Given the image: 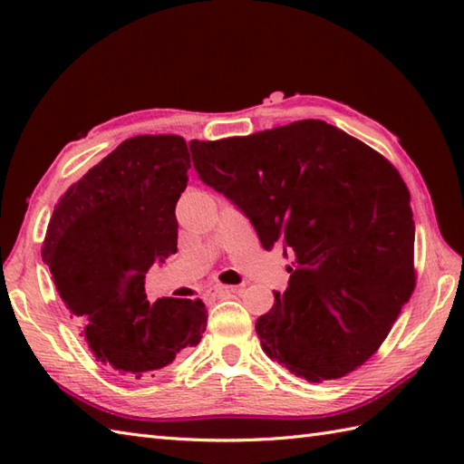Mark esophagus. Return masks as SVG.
Listing matches in <instances>:
<instances>
[{"instance_id": "obj_1", "label": "esophagus", "mask_w": 464, "mask_h": 464, "mask_svg": "<svg viewBox=\"0 0 464 464\" xmlns=\"http://www.w3.org/2000/svg\"><path fill=\"white\" fill-rule=\"evenodd\" d=\"M239 287H233V285H215L211 289L213 297H223V295H229V293H237Z\"/></svg>"}]
</instances>
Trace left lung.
I'll return each instance as SVG.
<instances>
[{
	"mask_svg": "<svg viewBox=\"0 0 464 464\" xmlns=\"http://www.w3.org/2000/svg\"><path fill=\"white\" fill-rule=\"evenodd\" d=\"M189 150L199 179L243 211L263 247L295 257L287 291L255 323L265 354L309 382L361 367L415 289V221L399 171L319 120Z\"/></svg>",
	"mask_w": 464,
	"mask_h": 464,
	"instance_id": "left-lung-1",
	"label": "left lung"
}]
</instances>
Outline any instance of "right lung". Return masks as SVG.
<instances>
[{
  "mask_svg": "<svg viewBox=\"0 0 464 464\" xmlns=\"http://www.w3.org/2000/svg\"><path fill=\"white\" fill-rule=\"evenodd\" d=\"M189 150L179 135H137L55 205L42 257L97 361L143 379L201 341V299L145 295V273L177 253L175 205Z\"/></svg>",
  "mask_w": 464,
  "mask_h": 464,
  "instance_id": "add662e5",
  "label": "right lung"
}]
</instances>
